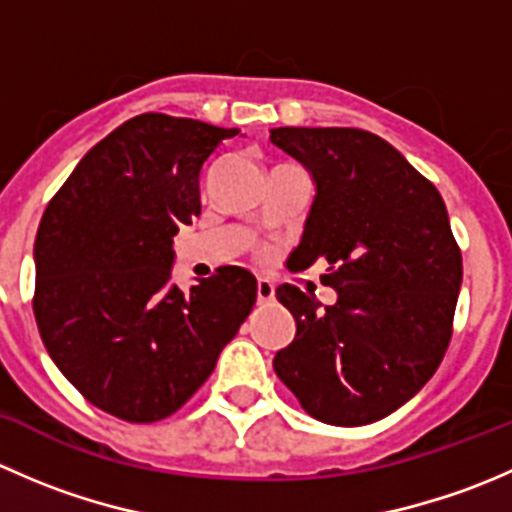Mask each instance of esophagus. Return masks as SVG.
<instances>
[{
    "label": "esophagus",
    "mask_w": 512,
    "mask_h": 512,
    "mask_svg": "<svg viewBox=\"0 0 512 512\" xmlns=\"http://www.w3.org/2000/svg\"><path fill=\"white\" fill-rule=\"evenodd\" d=\"M275 299V285L270 280H257V304H270Z\"/></svg>",
    "instance_id": "34e87169"
}]
</instances>
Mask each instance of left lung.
Segmentation results:
<instances>
[{
    "label": "left lung",
    "instance_id": "obj_1",
    "mask_svg": "<svg viewBox=\"0 0 512 512\" xmlns=\"http://www.w3.org/2000/svg\"><path fill=\"white\" fill-rule=\"evenodd\" d=\"M317 195L297 255L324 257L332 307L277 287L297 334L275 354L302 409L332 426L394 414L436 374L453 332L463 260L446 203L384 138L359 128H272Z\"/></svg>",
    "mask_w": 512,
    "mask_h": 512
}]
</instances>
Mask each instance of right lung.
Segmentation results:
<instances>
[{
    "instance_id": "add662e5",
    "label": "right lung",
    "mask_w": 512,
    "mask_h": 512,
    "mask_svg": "<svg viewBox=\"0 0 512 512\" xmlns=\"http://www.w3.org/2000/svg\"><path fill=\"white\" fill-rule=\"evenodd\" d=\"M237 128L141 113L96 143L34 242L41 342L86 401L131 423L175 414L252 312L257 280L218 267L183 292L173 237L200 215V170Z\"/></svg>"
}]
</instances>
